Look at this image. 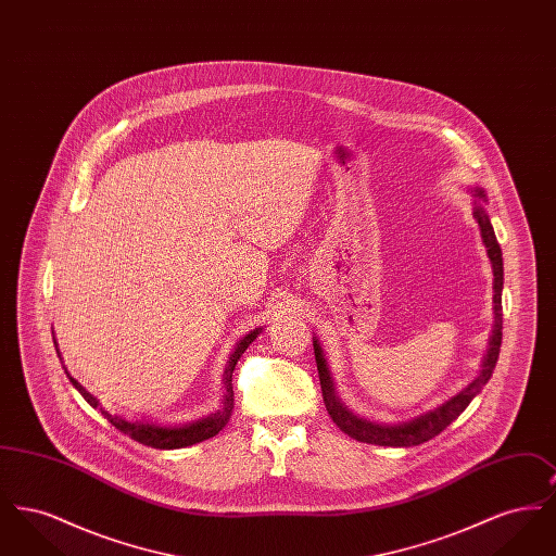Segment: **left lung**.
<instances>
[{
	"label": "left lung",
	"instance_id": "1",
	"mask_svg": "<svg viewBox=\"0 0 556 556\" xmlns=\"http://www.w3.org/2000/svg\"><path fill=\"white\" fill-rule=\"evenodd\" d=\"M477 195L483 198V191H477ZM473 216H476L477 225L481 229V238H483V243L488 248V256H490L492 268H494V318L496 320H494V333H492V342H490V350H488L483 369L460 394L450 397L446 404L438 406L435 410L421 415V417H417L408 424L375 425L354 417L344 404L336 397L333 381L329 377L327 363L323 358L320 345L315 340L313 345H315V361H317L318 379H320V390H323V402H325L327 413L331 415L333 424L338 425L350 438H354L358 442H367V444H377V446H394V448L419 446L424 442H429L431 438H435L438 433H442L469 406V402L481 392V388L492 377V370L496 367V361H498V354H501V344H503V250L498 245V239L494 236V227H492L485 211L481 206H477Z\"/></svg>",
	"mask_w": 556,
	"mask_h": 556
}]
</instances>
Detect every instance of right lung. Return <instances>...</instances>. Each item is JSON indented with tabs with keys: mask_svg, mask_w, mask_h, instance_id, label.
<instances>
[{
	"mask_svg": "<svg viewBox=\"0 0 556 556\" xmlns=\"http://www.w3.org/2000/svg\"><path fill=\"white\" fill-rule=\"evenodd\" d=\"M258 333H261V329H254V331H250L243 340H239L236 352H233L231 358H229V367L225 369V388H227V394H225V408H223V410L214 413V415L206 417V419H200V421H195V424L184 425V427H160V425L141 424V421H125V419L114 417V415H110L108 410L100 408L102 415H104V419H108L118 431H123L125 435H129L135 442L143 444V446H150V448H186V446H193V444H198V442H204V440H208V438H214V435L227 425L229 417H231V408H233V383H231V377H233L236 365H238L241 354L245 352V348L256 340ZM66 375H68V372H66ZM68 377H71V375H68ZM71 381H73V386L79 390L80 396L85 397V400L96 408V406H98V400L91 396V394L80 386L77 379L71 377Z\"/></svg>",
	"mask_w": 556,
	"mask_h": 556,
	"instance_id": "obj_1",
	"label": "right lung"
}]
</instances>
